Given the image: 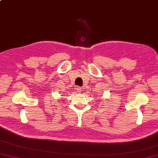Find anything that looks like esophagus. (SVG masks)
Instances as JSON below:
<instances>
[{
  "label": "esophagus",
  "mask_w": 158,
  "mask_h": 158,
  "mask_svg": "<svg viewBox=\"0 0 158 158\" xmlns=\"http://www.w3.org/2000/svg\"><path fill=\"white\" fill-rule=\"evenodd\" d=\"M76 90H77V92H79V93H80V92H81L82 91V90H83V88H82V87H80V86H78V87H77V88H76Z\"/></svg>",
  "instance_id": "1"
}]
</instances>
